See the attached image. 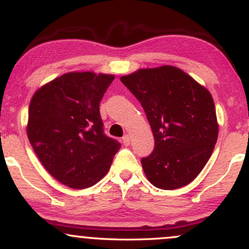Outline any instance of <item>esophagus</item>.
Here are the masks:
<instances>
[{"mask_svg": "<svg viewBox=\"0 0 249 249\" xmlns=\"http://www.w3.org/2000/svg\"><path fill=\"white\" fill-rule=\"evenodd\" d=\"M130 142H131V137L128 136V134H125V136L123 137V144H124L125 146H128V145H130Z\"/></svg>", "mask_w": 249, "mask_h": 249, "instance_id": "esophagus-1", "label": "esophagus"}]
</instances>
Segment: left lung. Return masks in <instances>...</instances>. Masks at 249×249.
<instances>
[{
    "label": "left lung",
    "instance_id": "obj_1",
    "mask_svg": "<svg viewBox=\"0 0 249 249\" xmlns=\"http://www.w3.org/2000/svg\"><path fill=\"white\" fill-rule=\"evenodd\" d=\"M141 102L154 137V150L142 159L148 181L161 190L186 186L198 177L218 139L212 96L179 68L162 65L121 77Z\"/></svg>",
    "mask_w": 249,
    "mask_h": 249
}]
</instances>
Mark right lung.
<instances>
[{"label":"right lung","instance_id":"right-lung-1","mask_svg":"<svg viewBox=\"0 0 249 249\" xmlns=\"http://www.w3.org/2000/svg\"><path fill=\"white\" fill-rule=\"evenodd\" d=\"M113 75L68 72L34 93L27 134L45 170L63 185L83 190L101 180L121 148L105 136L99 113Z\"/></svg>","mask_w":249,"mask_h":249}]
</instances>
